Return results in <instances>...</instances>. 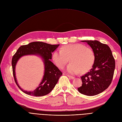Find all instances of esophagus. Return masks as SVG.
Returning a JSON list of instances; mask_svg holds the SVG:
<instances>
[{
  "instance_id": "34e87169",
  "label": "esophagus",
  "mask_w": 122,
  "mask_h": 122,
  "mask_svg": "<svg viewBox=\"0 0 122 122\" xmlns=\"http://www.w3.org/2000/svg\"><path fill=\"white\" fill-rule=\"evenodd\" d=\"M67 76H68V77L70 78V79H72V80H73V79H74L75 78L74 77V76H70V75H67Z\"/></svg>"
}]
</instances>
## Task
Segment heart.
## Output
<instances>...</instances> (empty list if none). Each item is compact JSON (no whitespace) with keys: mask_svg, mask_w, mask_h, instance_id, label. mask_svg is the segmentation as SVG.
Masks as SVG:
<instances>
[{"mask_svg":"<svg viewBox=\"0 0 122 122\" xmlns=\"http://www.w3.org/2000/svg\"><path fill=\"white\" fill-rule=\"evenodd\" d=\"M70 59V63L66 71L72 75L81 72L84 73L92 68L95 60L93 50L81 44H68L55 50L52 54V60L56 65L63 68Z\"/></svg>","mask_w":122,"mask_h":122,"instance_id":"1","label":"heart"}]
</instances>
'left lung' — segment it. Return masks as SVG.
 Returning a JSON list of instances; mask_svg holds the SVG:
<instances>
[{
	"instance_id": "left-lung-1",
	"label": "left lung",
	"mask_w": 122,
	"mask_h": 122,
	"mask_svg": "<svg viewBox=\"0 0 122 122\" xmlns=\"http://www.w3.org/2000/svg\"><path fill=\"white\" fill-rule=\"evenodd\" d=\"M92 49L95 60L90 71L81 76L82 84L78 88L81 94L93 96L104 91L111 84L115 68L112 51L107 44L97 41H82Z\"/></svg>"
}]
</instances>
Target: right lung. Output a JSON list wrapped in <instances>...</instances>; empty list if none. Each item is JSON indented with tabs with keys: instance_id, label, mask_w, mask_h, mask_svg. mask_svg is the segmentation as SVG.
Returning a JSON list of instances; mask_svg holds the SVG:
<instances>
[{
	"instance_id": "1",
	"label": "right lung",
	"mask_w": 122,
	"mask_h": 122,
	"mask_svg": "<svg viewBox=\"0 0 122 122\" xmlns=\"http://www.w3.org/2000/svg\"><path fill=\"white\" fill-rule=\"evenodd\" d=\"M59 46V44L52 45L41 41L32 42L27 45L22 46L12 57V66L14 80L17 85L24 93L35 97H42L50 93L55 87L62 73L50 61L52 53ZM36 55L40 56L45 65V72L40 84L33 92L24 91L18 86L15 78V67L17 62L23 56Z\"/></svg>"
}]
</instances>
